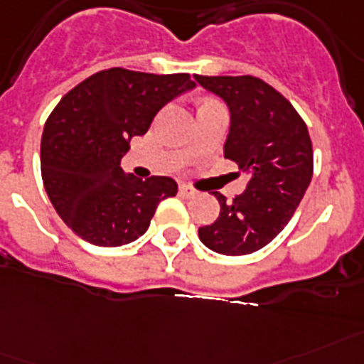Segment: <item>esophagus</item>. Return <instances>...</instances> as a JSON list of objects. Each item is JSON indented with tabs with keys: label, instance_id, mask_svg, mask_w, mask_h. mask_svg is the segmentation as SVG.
I'll list each match as a JSON object with an SVG mask.
<instances>
[{
	"label": "esophagus",
	"instance_id": "34e87169",
	"mask_svg": "<svg viewBox=\"0 0 364 364\" xmlns=\"http://www.w3.org/2000/svg\"><path fill=\"white\" fill-rule=\"evenodd\" d=\"M180 195H182V197H186V199H191V197H195V195H197V191H195L191 186L180 184Z\"/></svg>",
	"mask_w": 364,
	"mask_h": 364
}]
</instances>
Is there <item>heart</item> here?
I'll return each mask as SVG.
<instances>
[{
    "mask_svg": "<svg viewBox=\"0 0 364 364\" xmlns=\"http://www.w3.org/2000/svg\"><path fill=\"white\" fill-rule=\"evenodd\" d=\"M208 102H215V100H204L203 104H208ZM203 104H200V106H203Z\"/></svg>",
    "mask_w": 364,
    "mask_h": 364,
    "instance_id": "obj_1",
    "label": "heart"
}]
</instances>
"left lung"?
Instances as JSON below:
<instances>
[{"mask_svg":"<svg viewBox=\"0 0 364 364\" xmlns=\"http://www.w3.org/2000/svg\"><path fill=\"white\" fill-rule=\"evenodd\" d=\"M230 109L225 158L247 176L232 203L218 191L219 218L200 227V242L240 257L268 245L292 219L314 169L307 124L277 89L255 76H195Z\"/></svg>","mask_w":364,"mask_h":364,"instance_id":"1","label":"left lung"}]
</instances>
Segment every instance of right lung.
<instances>
[{
  "label": "right lung",
  "instance_id": "right-lung-1",
  "mask_svg": "<svg viewBox=\"0 0 364 364\" xmlns=\"http://www.w3.org/2000/svg\"><path fill=\"white\" fill-rule=\"evenodd\" d=\"M189 74L107 68L63 96L41 141V173L53 208L74 232L119 247L146 232L158 204L175 197L169 176H126L121 158L161 107L193 89Z\"/></svg>",
  "mask_w": 364,
  "mask_h": 364
}]
</instances>
